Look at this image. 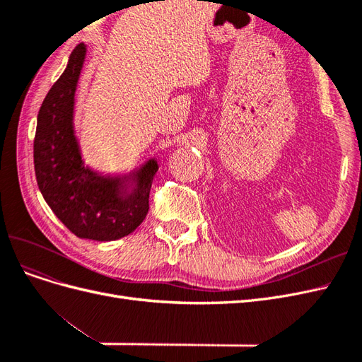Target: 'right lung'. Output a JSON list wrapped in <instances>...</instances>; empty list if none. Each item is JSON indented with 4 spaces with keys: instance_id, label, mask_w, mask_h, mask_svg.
<instances>
[{
    "instance_id": "right-lung-1",
    "label": "right lung",
    "mask_w": 362,
    "mask_h": 362,
    "mask_svg": "<svg viewBox=\"0 0 362 362\" xmlns=\"http://www.w3.org/2000/svg\"><path fill=\"white\" fill-rule=\"evenodd\" d=\"M84 57L86 45L80 43L42 103L35 136V172L43 199L71 233L112 242L131 234L145 221L158 164L152 158L122 177H104L84 166L74 131L75 90Z\"/></svg>"
}]
</instances>
